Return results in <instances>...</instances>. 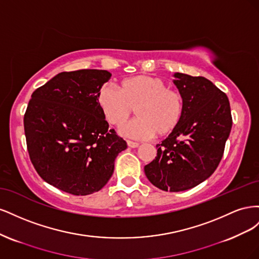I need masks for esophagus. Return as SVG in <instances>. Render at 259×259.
<instances>
[{
  "label": "esophagus",
  "instance_id": "esophagus-1",
  "mask_svg": "<svg viewBox=\"0 0 259 259\" xmlns=\"http://www.w3.org/2000/svg\"><path fill=\"white\" fill-rule=\"evenodd\" d=\"M126 144H127V146L128 147H131V148H137L138 146H139V144L138 143H135V142H132V140H126Z\"/></svg>",
  "mask_w": 259,
  "mask_h": 259
}]
</instances>
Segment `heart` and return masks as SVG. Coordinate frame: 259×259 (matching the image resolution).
I'll list each match as a JSON object with an SVG mask.
<instances>
[{"mask_svg": "<svg viewBox=\"0 0 259 259\" xmlns=\"http://www.w3.org/2000/svg\"><path fill=\"white\" fill-rule=\"evenodd\" d=\"M97 104L106 121L115 126L126 122L136 109L137 119L121 127L122 134L134 138L168 136L179 126L185 112L182 93L167 88L160 77L145 74L122 80L119 91L103 85Z\"/></svg>", "mask_w": 259, "mask_h": 259, "instance_id": "1", "label": "heart"}]
</instances>
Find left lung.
Returning <instances> with one entry per match:
<instances>
[{
	"label": "left lung",
	"instance_id": "obj_1",
	"mask_svg": "<svg viewBox=\"0 0 259 259\" xmlns=\"http://www.w3.org/2000/svg\"><path fill=\"white\" fill-rule=\"evenodd\" d=\"M185 99L183 120L161 144L145 174L164 191L188 190L204 182L221 162L229 137L232 116L229 99L203 76L175 73Z\"/></svg>",
	"mask_w": 259,
	"mask_h": 259
}]
</instances>
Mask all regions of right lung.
Wrapping results in <instances>:
<instances>
[{
  "label": "right lung",
  "mask_w": 259,
  "mask_h": 259,
  "mask_svg": "<svg viewBox=\"0 0 259 259\" xmlns=\"http://www.w3.org/2000/svg\"><path fill=\"white\" fill-rule=\"evenodd\" d=\"M106 70L61 72L36 89L23 116L30 160L46 183L74 195L99 191L125 140L109 130L97 94Z\"/></svg>",
  "instance_id": "1"
}]
</instances>
